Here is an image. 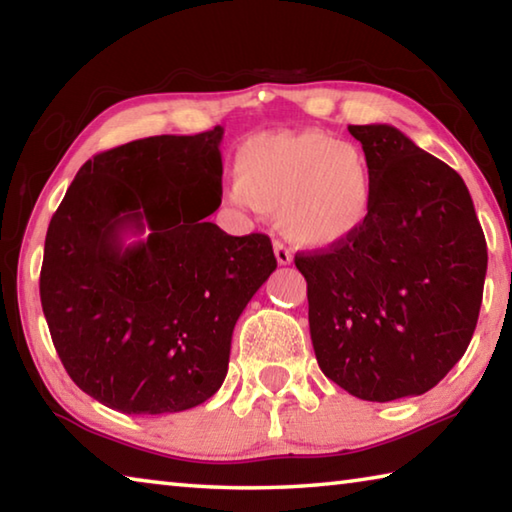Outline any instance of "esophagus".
Masks as SVG:
<instances>
[{"label":"esophagus","instance_id":"obj_1","mask_svg":"<svg viewBox=\"0 0 512 512\" xmlns=\"http://www.w3.org/2000/svg\"><path fill=\"white\" fill-rule=\"evenodd\" d=\"M273 250H275V259H277V264L287 266V264H291V262H293V253H291V248H289L287 244H282V241H275V244H273Z\"/></svg>","mask_w":512,"mask_h":512}]
</instances>
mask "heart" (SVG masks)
<instances>
[{
  "label": "heart",
  "instance_id": "1",
  "mask_svg": "<svg viewBox=\"0 0 512 512\" xmlns=\"http://www.w3.org/2000/svg\"><path fill=\"white\" fill-rule=\"evenodd\" d=\"M237 203L277 216L296 244L325 248L366 228L375 173L357 144L323 131H271L235 153Z\"/></svg>",
  "mask_w": 512,
  "mask_h": 512
}]
</instances>
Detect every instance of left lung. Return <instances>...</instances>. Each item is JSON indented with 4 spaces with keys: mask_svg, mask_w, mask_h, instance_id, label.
I'll return each mask as SVG.
<instances>
[{
    "mask_svg": "<svg viewBox=\"0 0 512 512\" xmlns=\"http://www.w3.org/2000/svg\"><path fill=\"white\" fill-rule=\"evenodd\" d=\"M375 173L352 239L298 253L320 370L368 402L422 395L452 370L479 320L488 248L470 192L388 124L348 126Z\"/></svg>",
    "mask_w": 512,
    "mask_h": 512,
    "instance_id": "8db88e82",
    "label": "left lung"
}]
</instances>
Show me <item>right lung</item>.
<instances>
[{"label": "right lung", "instance_id": "right-lung-1", "mask_svg": "<svg viewBox=\"0 0 512 512\" xmlns=\"http://www.w3.org/2000/svg\"><path fill=\"white\" fill-rule=\"evenodd\" d=\"M223 128L97 153L51 216L40 300L83 393L128 415L194 409L228 375L237 318L275 271L266 235L230 237ZM126 234H146L124 245Z\"/></svg>", "mask_w": 512, "mask_h": 512}]
</instances>
